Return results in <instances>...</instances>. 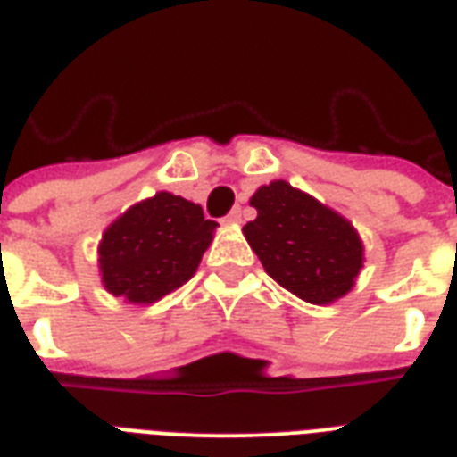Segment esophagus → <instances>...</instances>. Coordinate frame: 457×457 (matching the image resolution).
Returning a JSON list of instances; mask_svg holds the SVG:
<instances>
[{"label": "esophagus", "mask_w": 457, "mask_h": 457, "mask_svg": "<svg viewBox=\"0 0 457 457\" xmlns=\"http://www.w3.org/2000/svg\"><path fill=\"white\" fill-rule=\"evenodd\" d=\"M225 222H229V225H237V222H242V208H239V206L232 208V211L225 215Z\"/></svg>", "instance_id": "esophagus-1"}]
</instances>
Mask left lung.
<instances>
[{
  "label": "left lung",
  "mask_w": 457,
  "mask_h": 457,
  "mask_svg": "<svg viewBox=\"0 0 457 457\" xmlns=\"http://www.w3.org/2000/svg\"><path fill=\"white\" fill-rule=\"evenodd\" d=\"M256 220L244 225L265 272L308 303L351 292L362 268L361 237L332 208L282 179L251 196Z\"/></svg>",
  "instance_id": "left-lung-1"
}]
</instances>
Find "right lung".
<instances>
[{
	"mask_svg": "<svg viewBox=\"0 0 457 457\" xmlns=\"http://www.w3.org/2000/svg\"><path fill=\"white\" fill-rule=\"evenodd\" d=\"M215 225L201 206L168 192L132 206L99 244L104 287L132 303H154L196 272Z\"/></svg>",
	"mask_w": 457,
	"mask_h": 457,
	"instance_id": "1",
	"label": "right lung"
}]
</instances>
